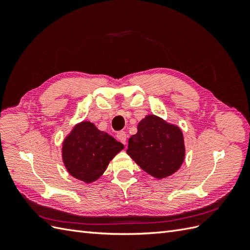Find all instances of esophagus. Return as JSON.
<instances>
[{
    "label": "esophagus",
    "instance_id": "esophagus-1",
    "mask_svg": "<svg viewBox=\"0 0 250 250\" xmlns=\"http://www.w3.org/2000/svg\"><path fill=\"white\" fill-rule=\"evenodd\" d=\"M117 139H118L120 142H122L123 144H126V140H127V134H126V132H124V131L118 132V133H117Z\"/></svg>",
    "mask_w": 250,
    "mask_h": 250
}]
</instances>
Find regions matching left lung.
<instances>
[{"mask_svg":"<svg viewBox=\"0 0 250 250\" xmlns=\"http://www.w3.org/2000/svg\"><path fill=\"white\" fill-rule=\"evenodd\" d=\"M127 154L149 175L163 179L177 172L186 156L184 134L177 125L148 115L128 140Z\"/></svg>","mask_w":250,"mask_h":250,"instance_id":"left-lung-1","label":"left lung"}]
</instances>
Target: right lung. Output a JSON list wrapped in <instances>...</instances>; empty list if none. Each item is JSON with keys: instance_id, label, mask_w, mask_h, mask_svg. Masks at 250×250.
<instances>
[{"instance_id": "add662e5", "label": "right lung", "mask_w": 250, "mask_h": 250, "mask_svg": "<svg viewBox=\"0 0 250 250\" xmlns=\"http://www.w3.org/2000/svg\"><path fill=\"white\" fill-rule=\"evenodd\" d=\"M124 145L94 123L82 121L74 126L62 142V162L73 177L94 183L106 170L109 162Z\"/></svg>"}]
</instances>
